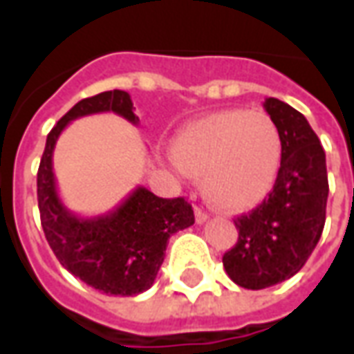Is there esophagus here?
<instances>
[{"label":"esophagus","instance_id":"obj_1","mask_svg":"<svg viewBox=\"0 0 354 354\" xmlns=\"http://www.w3.org/2000/svg\"><path fill=\"white\" fill-rule=\"evenodd\" d=\"M194 215H196V223H198V224L207 223L209 215H207V213H205V211H203V209L196 207V209H194Z\"/></svg>","mask_w":354,"mask_h":354}]
</instances>
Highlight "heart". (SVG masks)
I'll use <instances>...</instances> for the list:
<instances>
[{"mask_svg": "<svg viewBox=\"0 0 354 354\" xmlns=\"http://www.w3.org/2000/svg\"><path fill=\"white\" fill-rule=\"evenodd\" d=\"M175 164L202 177V192L215 207L241 213L272 192L283 160V139L260 111L230 109L188 124L174 145Z\"/></svg>", "mask_w": 354, "mask_h": 354, "instance_id": "b5f03b06", "label": "heart"}]
</instances>
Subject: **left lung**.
<instances>
[{
  "label": "left lung",
  "instance_id": "left-lung-1",
  "mask_svg": "<svg viewBox=\"0 0 354 354\" xmlns=\"http://www.w3.org/2000/svg\"><path fill=\"white\" fill-rule=\"evenodd\" d=\"M264 109L283 139L279 175L264 202L234 221L239 237L223 257L230 279L251 290L300 272L321 239L328 200L324 149L306 117L277 97Z\"/></svg>",
  "mask_w": 354,
  "mask_h": 354
}]
</instances>
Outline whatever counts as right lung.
<instances>
[{
    "label": "right lung",
    "mask_w": 354,
    "mask_h": 354,
    "mask_svg": "<svg viewBox=\"0 0 354 354\" xmlns=\"http://www.w3.org/2000/svg\"><path fill=\"white\" fill-rule=\"evenodd\" d=\"M107 111L139 122L130 94L109 90L81 100L46 136L37 171L41 226L56 259L75 277L100 292L136 296L151 288L166 257L167 239L194 224V211L185 198H158L145 187L136 188L109 213L92 218L77 216L62 203L53 171L56 141L75 118Z\"/></svg>",
    "instance_id": "right-lung-1"
}]
</instances>
